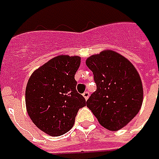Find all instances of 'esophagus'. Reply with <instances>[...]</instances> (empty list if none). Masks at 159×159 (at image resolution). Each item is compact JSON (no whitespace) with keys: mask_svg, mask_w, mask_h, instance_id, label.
Instances as JSON below:
<instances>
[{"mask_svg":"<svg viewBox=\"0 0 159 159\" xmlns=\"http://www.w3.org/2000/svg\"><path fill=\"white\" fill-rule=\"evenodd\" d=\"M83 96L84 97V99L87 100L89 99V93L88 91H86V92H84V93H83Z\"/></svg>","mask_w":159,"mask_h":159,"instance_id":"1","label":"esophagus"}]
</instances>
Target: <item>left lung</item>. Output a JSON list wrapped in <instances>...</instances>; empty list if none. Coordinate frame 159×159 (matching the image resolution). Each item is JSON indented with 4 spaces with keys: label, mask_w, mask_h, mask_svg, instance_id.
<instances>
[{
    "label": "left lung",
    "mask_w": 159,
    "mask_h": 159,
    "mask_svg": "<svg viewBox=\"0 0 159 159\" xmlns=\"http://www.w3.org/2000/svg\"><path fill=\"white\" fill-rule=\"evenodd\" d=\"M93 74L96 91L87 107L101 126L117 131L139 112L143 102V86L133 64L112 50H103L86 59Z\"/></svg>",
    "instance_id": "8db88e82"
}]
</instances>
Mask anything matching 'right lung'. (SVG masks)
I'll return each instance as SVG.
<instances>
[{
  "instance_id": "add662e5",
  "label": "right lung",
  "mask_w": 159,
  "mask_h": 159,
  "mask_svg": "<svg viewBox=\"0 0 159 159\" xmlns=\"http://www.w3.org/2000/svg\"><path fill=\"white\" fill-rule=\"evenodd\" d=\"M80 64L79 56L58 55L36 69L28 80L26 111L34 124L48 135L68 132L77 111L86 106L74 78Z\"/></svg>"
}]
</instances>
